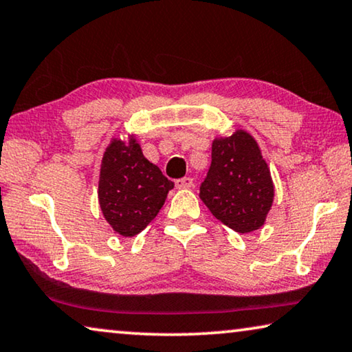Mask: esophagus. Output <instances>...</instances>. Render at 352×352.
<instances>
[{
    "instance_id": "obj_1",
    "label": "esophagus",
    "mask_w": 352,
    "mask_h": 352,
    "mask_svg": "<svg viewBox=\"0 0 352 352\" xmlns=\"http://www.w3.org/2000/svg\"><path fill=\"white\" fill-rule=\"evenodd\" d=\"M177 188H190L193 187V179L192 177H181V179L176 181Z\"/></svg>"
}]
</instances>
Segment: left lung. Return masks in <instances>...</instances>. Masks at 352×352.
<instances>
[{
  "mask_svg": "<svg viewBox=\"0 0 352 352\" xmlns=\"http://www.w3.org/2000/svg\"><path fill=\"white\" fill-rule=\"evenodd\" d=\"M211 166L200 198L223 226L238 233L263 227L274 200V184L256 138L243 129L216 136Z\"/></svg>",
  "mask_w": 352,
  "mask_h": 352,
  "instance_id": "left-lung-1",
  "label": "left lung"
}]
</instances>
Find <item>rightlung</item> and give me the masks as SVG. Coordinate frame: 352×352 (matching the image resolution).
Wrapping results in <instances>:
<instances>
[{
  "mask_svg": "<svg viewBox=\"0 0 352 352\" xmlns=\"http://www.w3.org/2000/svg\"><path fill=\"white\" fill-rule=\"evenodd\" d=\"M175 187L142 154L136 136H114L101 159L98 203L111 228L131 238L144 230Z\"/></svg>",
  "mask_w": 352,
  "mask_h": 352,
  "instance_id": "obj_1",
  "label": "right lung"
}]
</instances>
